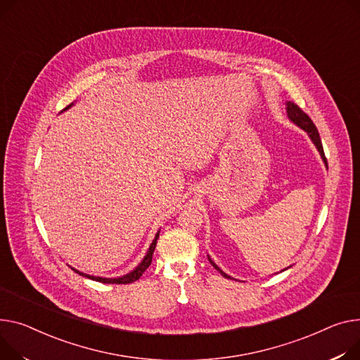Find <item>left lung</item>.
<instances>
[{"mask_svg": "<svg viewBox=\"0 0 360 360\" xmlns=\"http://www.w3.org/2000/svg\"><path fill=\"white\" fill-rule=\"evenodd\" d=\"M286 105H288V107H286V112H288V117L292 120V122H294L297 126H300L301 129H304V130L308 133V136L311 137V140H313L314 145L317 146V149H319V152H320L323 160L327 163V159H326V155H324V149H323V145H321V139H320V134H319V130H317L316 124L313 123V120H311L297 104L288 103ZM210 262H211V265H212L215 269H217L224 278H230V276L226 275L217 265H215V263H214L211 259H210Z\"/></svg>", "mask_w": 360, "mask_h": 360, "instance_id": "8db88e82", "label": "left lung"}]
</instances>
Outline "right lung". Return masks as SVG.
I'll list each match as a JSON object with an SVG mask.
<instances>
[{
	"label": "right lung",
	"mask_w": 360,
	"mask_h": 360,
	"mask_svg": "<svg viewBox=\"0 0 360 360\" xmlns=\"http://www.w3.org/2000/svg\"><path fill=\"white\" fill-rule=\"evenodd\" d=\"M72 105V104H70ZM70 105H68L66 108H69ZM158 237H159V233L156 234V237H155V240L152 242V245H150V248H149V250H148V253H146V256H145V259L141 260V263L140 265L133 271V272H130V274H127V275H124V276H122V278H114V279H108V278H100V276H91V275H85V274H82V272H79V271H77V269H74L77 274H79V275H82V276H86V278H89V279H92V281H98V282H103V283H131V282H134V281H137L141 275H143V272H145L149 266H150V263H152V257H153V252H155V248H156V243H158Z\"/></svg>",
	"instance_id": "obj_1"
}]
</instances>
